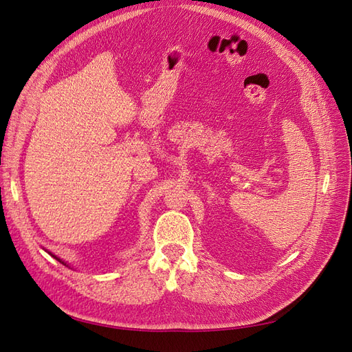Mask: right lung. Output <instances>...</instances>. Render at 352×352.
<instances>
[{"instance_id":"right-lung-1","label":"right lung","mask_w":352,"mask_h":352,"mask_svg":"<svg viewBox=\"0 0 352 352\" xmlns=\"http://www.w3.org/2000/svg\"><path fill=\"white\" fill-rule=\"evenodd\" d=\"M54 257H56V255H54ZM56 258H57V257H56ZM57 260H58V261H60V263H63V261H61V260H60V258H57ZM63 264H65V263H63Z\"/></svg>"}]
</instances>
